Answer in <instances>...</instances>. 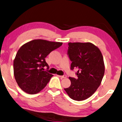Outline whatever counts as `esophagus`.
I'll list each match as a JSON object with an SVG mask.
<instances>
[{
  "label": "esophagus",
  "mask_w": 122,
  "mask_h": 122,
  "mask_svg": "<svg viewBox=\"0 0 122 122\" xmlns=\"http://www.w3.org/2000/svg\"><path fill=\"white\" fill-rule=\"evenodd\" d=\"M59 76V77H61V79H63V78H66V77H67V76H66V75H63V76Z\"/></svg>",
  "instance_id": "obj_1"
}]
</instances>
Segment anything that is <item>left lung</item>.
I'll return each mask as SVG.
<instances>
[{
	"mask_svg": "<svg viewBox=\"0 0 122 122\" xmlns=\"http://www.w3.org/2000/svg\"><path fill=\"white\" fill-rule=\"evenodd\" d=\"M68 46L71 69H77V78L69 77L71 84L64 90L72 100H85L94 94L102 80L105 73L102 54L91 42H70Z\"/></svg>",
	"mask_w": 122,
	"mask_h": 122,
	"instance_id": "obj_1",
	"label": "left lung"
}]
</instances>
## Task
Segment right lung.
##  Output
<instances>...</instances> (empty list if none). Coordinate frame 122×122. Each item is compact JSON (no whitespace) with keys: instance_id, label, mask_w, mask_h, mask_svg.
I'll list each match as a JSON object with an SVG mask.
<instances>
[{"instance_id":"obj_1","label":"right lung","mask_w":122,"mask_h":122,"mask_svg":"<svg viewBox=\"0 0 122 122\" xmlns=\"http://www.w3.org/2000/svg\"><path fill=\"white\" fill-rule=\"evenodd\" d=\"M62 42L34 40L20 48L13 61V72L16 82L23 91L30 94L40 92L53 75L45 71L49 67L45 58Z\"/></svg>"}]
</instances>
